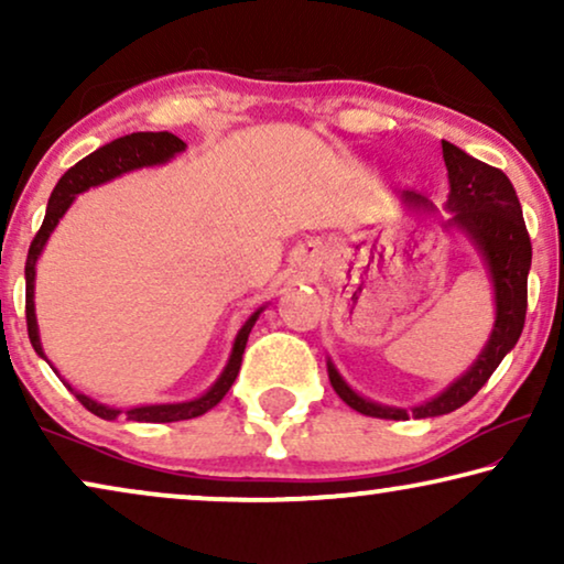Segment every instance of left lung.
<instances>
[{
	"label": "left lung",
	"mask_w": 564,
	"mask_h": 564,
	"mask_svg": "<svg viewBox=\"0 0 564 564\" xmlns=\"http://www.w3.org/2000/svg\"><path fill=\"white\" fill-rule=\"evenodd\" d=\"M442 153L446 176H449V195H446L444 205L449 210V220L444 223V228L465 236L480 259L492 288L496 321H492L488 341L473 365L457 380L446 384L438 395L413 408L384 405L372 398L359 395L338 372L334 359L328 357V380L334 384L336 395L354 411L372 415V419H434V415L457 411L488 382V377L496 372L506 354L513 349L523 330V318H527L531 241L511 180L500 169L477 161L449 141H442ZM400 205L408 210H436L434 203L415 189L400 192Z\"/></svg>",
	"instance_id": "1"
}]
</instances>
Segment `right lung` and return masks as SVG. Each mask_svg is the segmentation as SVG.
Here are the masks:
<instances>
[{
	"instance_id": "1",
	"label": "right lung",
	"mask_w": 564,
	"mask_h": 564,
	"mask_svg": "<svg viewBox=\"0 0 564 564\" xmlns=\"http://www.w3.org/2000/svg\"><path fill=\"white\" fill-rule=\"evenodd\" d=\"M182 151H187V143L182 138H176L174 133H130L122 135L118 141L102 145L89 156H84L79 164H74L68 172L61 176L56 187L51 192L48 207H45V218L43 226L37 230V236L33 238L28 251V261H25V318H28V336L30 344H33L35 354L41 359H45L51 365V359L45 357L43 341H41V328H37V315H35V267L37 259L48 243V238L56 226L61 223V218L68 213V207L74 205V199L87 192L91 187H99V184H107L112 180H118L122 174L135 172V169H149V166H164L169 161L180 156ZM267 305H261L253 311L249 318L243 321V326L238 328V334L234 338V346H230L228 361L223 367V372L218 375L210 388H207L203 395L192 398V400H176V403H151V405H133V408H115L107 403H99V400L84 395L76 388H72L64 377L58 375V369L51 365L53 372L61 377V382L66 384L68 390L74 392L76 400L87 408L89 413L99 415L105 421H115L118 415H128V421H138V423H174V421H189L197 419L220 403L226 398V392L230 390V384L236 382L238 369H241V359H243V349L246 341H249V334L253 328V323L259 321V315L264 313Z\"/></svg>"
}]
</instances>
